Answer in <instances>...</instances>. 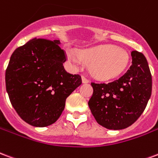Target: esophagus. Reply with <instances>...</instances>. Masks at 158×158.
<instances>
[{
	"label": "esophagus",
	"mask_w": 158,
	"mask_h": 158,
	"mask_svg": "<svg viewBox=\"0 0 158 158\" xmlns=\"http://www.w3.org/2000/svg\"><path fill=\"white\" fill-rule=\"evenodd\" d=\"M81 79H82V82H83V83H88V82H89V80H88L86 77H82Z\"/></svg>",
	"instance_id": "obj_1"
}]
</instances>
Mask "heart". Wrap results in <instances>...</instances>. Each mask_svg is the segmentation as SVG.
<instances>
[{
	"label": "heart",
	"mask_w": 158,
	"mask_h": 158,
	"mask_svg": "<svg viewBox=\"0 0 158 158\" xmlns=\"http://www.w3.org/2000/svg\"><path fill=\"white\" fill-rule=\"evenodd\" d=\"M68 58L76 66L90 63V72L101 80L116 77L126 70L130 63V55L126 50L117 46L106 44L84 49L76 53L68 51Z\"/></svg>",
	"instance_id": "obj_1"
}]
</instances>
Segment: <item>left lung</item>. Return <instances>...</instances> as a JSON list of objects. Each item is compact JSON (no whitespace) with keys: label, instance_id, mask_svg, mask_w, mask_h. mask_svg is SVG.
I'll use <instances>...</instances> for the list:
<instances>
[{"label":"left lung","instance_id":"obj_1","mask_svg":"<svg viewBox=\"0 0 158 158\" xmlns=\"http://www.w3.org/2000/svg\"><path fill=\"white\" fill-rule=\"evenodd\" d=\"M132 65L121 77L109 83H95L88 102L96 121L109 130H122L136 121L152 95V74L146 57L131 52Z\"/></svg>","mask_w":158,"mask_h":158}]
</instances>
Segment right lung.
Masks as SVG:
<instances>
[{
    "label": "right lung",
    "mask_w": 158,
    "mask_h": 158,
    "mask_svg": "<svg viewBox=\"0 0 158 158\" xmlns=\"http://www.w3.org/2000/svg\"><path fill=\"white\" fill-rule=\"evenodd\" d=\"M60 40L33 39L12 53L6 70V88L12 107L36 127L54 124L65 99L81 84L80 75L65 71Z\"/></svg>",
    "instance_id": "add662e5"
}]
</instances>
